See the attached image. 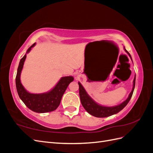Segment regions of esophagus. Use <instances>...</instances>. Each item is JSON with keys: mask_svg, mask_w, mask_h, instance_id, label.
<instances>
[{"mask_svg": "<svg viewBox=\"0 0 153 153\" xmlns=\"http://www.w3.org/2000/svg\"><path fill=\"white\" fill-rule=\"evenodd\" d=\"M78 76H79V75H78V74H76V76H75V78H78Z\"/></svg>", "mask_w": 153, "mask_h": 153, "instance_id": "obj_1", "label": "esophagus"}]
</instances>
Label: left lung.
<instances>
[{
  "instance_id": "obj_1",
  "label": "left lung",
  "mask_w": 153,
  "mask_h": 153,
  "mask_svg": "<svg viewBox=\"0 0 153 153\" xmlns=\"http://www.w3.org/2000/svg\"><path fill=\"white\" fill-rule=\"evenodd\" d=\"M124 49L125 50V52L128 54L129 57L131 58L132 61L131 55L129 54V53L126 49H125V47H124ZM135 79L136 76H135V78H134V80L133 82V84L132 91L130 93H129L128 98L124 101H123L122 103L114 106H105L97 103L96 101L92 100L90 97V96L87 94V92L85 90L84 87L82 86V85L80 84V82H78V85H79V94L81 103L88 113L96 117H106L110 116V115H112L114 114H117L127 105L129 100H130L133 93L134 89H135Z\"/></svg>"
}]
</instances>
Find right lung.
Masks as SVG:
<instances>
[{
    "mask_svg": "<svg viewBox=\"0 0 153 153\" xmlns=\"http://www.w3.org/2000/svg\"><path fill=\"white\" fill-rule=\"evenodd\" d=\"M35 45L36 43L29 48L25 55L21 59L20 61L16 76L17 92L23 102L33 112L37 113L52 112L57 109L59 106L64 92L66 91L69 84L73 81L74 78L72 76L62 77L53 89L47 92L41 94H32L27 91L22 84L20 75L27 54Z\"/></svg>",
    "mask_w": 153,
    "mask_h": 153,
    "instance_id": "1",
    "label": "right lung"
}]
</instances>
